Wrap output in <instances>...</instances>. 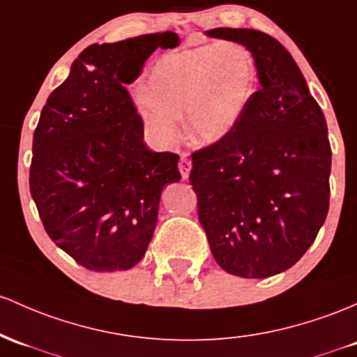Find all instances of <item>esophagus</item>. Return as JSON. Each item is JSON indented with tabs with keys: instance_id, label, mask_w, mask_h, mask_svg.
Instances as JSON below:
<instances>
[{
	"instance_id": "34e87169",
	"label": "esophagus",
	"mask_w": 357,
	"mask_h": 357,
	"mask_svg": "<svg viewBox=\"0 0 357 357\" xmlns=\"http://www.w3.org/2000/svg\"><path fill=\"white\" fill-rule=\"evenodd\" d=\"M190 171H191V160L188 159L186 154H183L181 159H179V172H181V178L183 179L190 178Z\"/></svg>"
}]
</instances>
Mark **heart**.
I'll use <instances>...</instances> for the list:
<instances>
[{"label": "heart", "instance_id": "heart-1", "mask_svg": "<svg viewBox=\"0 0 357 357\" xmlns=\"http://www.w3.org/2000/svg\"><path fill=\"white\" fill-rule=\"evenodd\" d=\"M257 86L252 54L234 42L174 50L152 64L147 91L137 95V109L160 144L179 137V116L193 142L217 146L244 119Z\"/></svg>", "mask_w": 357, "mask_h": 357}]
</instances>
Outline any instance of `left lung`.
<instances>
[{
  "mask_svg": "<svg viewBox=\"0 0 357 357\" xmlns=\"http://www.w3.org/2000/svg\"><path fill=\"white\" fill-rule=\"evenodd\" d=\"M206 35L244 45L261 88L229 139L191 155L190 183L218 266L234 276L262 280L296 264L327 217V121L276 38L252 29Z\"/></svg>",
  "mask_w": 357,
  "mask_h": 357,
  "instance_id": "1",
  "label": "left lung"
}]
</instances>
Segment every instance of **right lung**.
<instances>
[{"instance_id": "right-lung-1", "label": "right lung", "mask_w": 357, "mask_h": 357, "mask_svg": "<svg viewBox=\"0 0 357 357\" xmlns=\"http://www.w3.org/2000/svg\"><path fill=\"white\" fill-rule=\"evenodd\" d=\"M176 45L172 32L89 45L42 108L30 193L49 237L89 271L134 268L158 225L164 186L181 179L178 155L147 149L125 89L155 49Z\"/></svg>"}]
</instances>
